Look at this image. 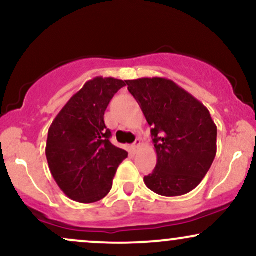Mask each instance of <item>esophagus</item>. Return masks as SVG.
I'll list each match as a JSON object with an SVG mask.
<instances>
[{
  "label": "esophagus",
  "instance_id": "obj_1",
  "mask_svg": "<svg viewBox=\"0 0 256 256\" xmlns=\"http://www.w3.org/2000/svg\"><path fill=\"white\" fill-rule=\"evenodd\" d=\"M140 146H142V142H140V140H134V144L131 146V148H132V152H138V149L140 148Z\"/></svg>",
  "mask_w": 256,
  "mask_h": 256
}]
</instances>
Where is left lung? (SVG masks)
<instances>
[{
	"label": "left lung",
	"instance_id": "left-lung-1",
	"mask_svg": "<svg viewBox=\"0 0 256 256\" xmlns=\"http://www.w3.org/2000/svg\"><path fill=\"white\" fill-rule=\"evenodd\" d=\"M125 82L152 126L158 162L144 177L146 185L167 198L190 192L210 171L216 154V125L210 110L171 79Z\"/></svg>",
	"mask_w": 256,
	"mask_h": 256
}]
</instances>
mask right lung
<instances>
[{"label": "right lung", "mask_w": 256, "mask_h": 256, "mask_svg": "<svg viewBox=\"0 0 256 256\" xmlns=\"http://www.w3.org/2000/svg\"><path fill=\"white\" fill-rule=\"evenodd\" d=\"M124 80L96 77L70 98L48 131L46 155L52 178L64 195L92 204L110 192L128 152L110 143L104 112Z\"/></svg>", "instance_id": "add662e5"}]
</instances>
